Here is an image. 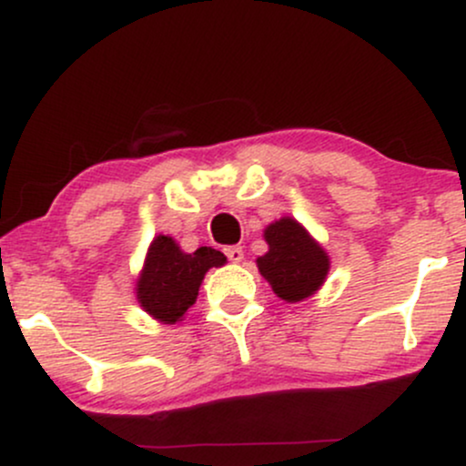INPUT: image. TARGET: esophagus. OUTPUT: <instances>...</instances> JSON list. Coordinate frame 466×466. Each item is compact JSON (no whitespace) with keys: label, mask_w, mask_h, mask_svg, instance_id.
I'll return each instance as SVG.
<instances>
[{"label":"esophagus","mask_w":466,"mask_h":466,"mask_svg":"<svg viewBox=\"0 0 466 466\" xmlns=\"http://www.w3.org/2000/svg\"><path fill=\"white\" fill-rule=\"evenodd\" d=\"M226 256H228V260H232V263H240L245 254H243V248L234 245V248H226Z\"/></svg>","instance_id":"34e87169"}]
</instances>
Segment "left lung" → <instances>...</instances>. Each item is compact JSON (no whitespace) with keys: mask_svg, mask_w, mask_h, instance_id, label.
I'll list each match as a JSON object with an SVG mask.
<instances>
[{"mask_svg":"<svg viewBox=\"0 0 466 466\" xmlns=\"http://www.w3.org/2000/svg\"><path fill=\"white\" fill-rule=\"evenodd\" d=\"M265 240L269 251L256 263L278 298L300 302L318 291L329 274V256L300 223L287 217L280 218L265 229Z\"/></svg>","mask_w":466,"mask_h":466,"instance_id":"obj_1","label":"left lung"}]
</instances>
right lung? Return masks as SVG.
<instances>
[{"label":"right lung","instance_id":"right-lung-1","mask_svg":"<svg viewBox=\"0 0 466 466\" xmlns=\"http://www.w3.org/2000/svg\"><path fill=\"white\" fill-rule=\"evenodd\" d=\"M223 263L221 251L199 248L195 254H184L173 238L159 234L137 280V300L155 319L175 324L195 304L206 271Z\"/></svg>","mask_w":466,"mask_h":466}]
</instances>
